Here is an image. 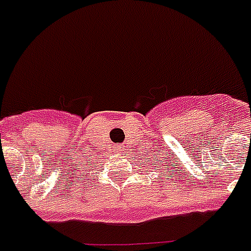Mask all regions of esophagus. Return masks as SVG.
<instances>
[{
    "instance_id": "obj_1",
    "label": "esophagus",
    "mask_w": 251,
    "mask_h": 251,
    "mask_svg": "<svg viewBox=\"0 0 251 251\" xmlns=\"http://www.w3.org/2000/svg\"><path fill=\"white\" fill-rule=\"evenodd\" d=\"M122 151H124L122 146H116V153H117V155H122Z\"/></svg>"
}]
</instances>
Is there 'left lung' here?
Returning <instances> with one entry per match:
<instances>
[{"label":"left lung","instance_id":"obj_1","mask_svg":"<svg viewBox=\"0 0 251 251\" xmlns=\"http://www.w3.org/2000/svg\"><path fill=\"white\" fill-rule=\"evenodd\" d=\"M156 160H157V157H156ZM152 165H153V164H152Z\"/></svg>","mask_w":251,"mask_h":251}]
</instances>
